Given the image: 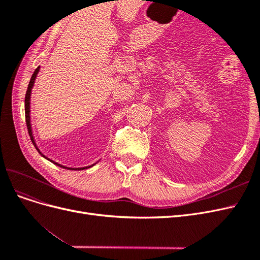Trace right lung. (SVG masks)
Returning <instances> with one entry per match:
<instances>
[{
  "mask_svg": "<svg viewBox=\"0 0 260 260\" xmlns=\"http://www.w3.org/2000/svg\"><path fill=\"white\" fill-rule=\"evenodd\" d=\"M39 70H40V67H38V68L35 70V73H34L32 77H31L30 82H29V85H28V89H27V92H26V96H25V114H26V123H27L28 133H29V136H30L31 141H32L34 145H35V146H36V148L38 149V152L40 153V154L44 157V158L49 159L50 161H52L53 164L56 165V166H59V167H61V168H65V169H68V170H82V169H86V168H90V167L94 166V165H95V164H93L92 166L82 167V168H69V167H65V166H62V165H60V164H58V162H55V161L51 160L50 158H48V157H45V156L40 152V149L38 148V146H37V144H36V142H35L34 136H32V129H31V123H30V96H31V89H32V86H34V84H35V80H36V78H37V75H38V73H39Z\"/></svg>",
  "mask_w": 260,
  "mask_h": 260,
  "instance_id": "add662e5",
  "label": "right lung"
}]
</instances>
